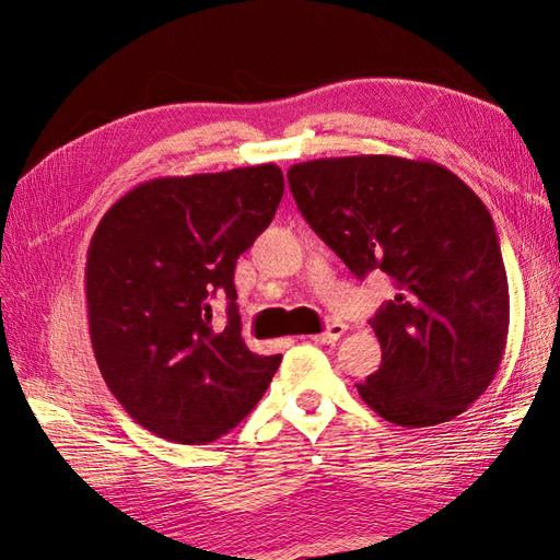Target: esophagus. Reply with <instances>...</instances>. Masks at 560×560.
Masks as SVG:
<instances>
[{
	"instance_id": "1",
	"label": "esophagus",
	"mask_w": 560,
	"mask_h": 560,
	"mask_svg": "<svg viewBox=\"0 0 560 560\" xmlns=\"http://www.w3.org/2000/svg\"><path fill=\"white\" fill-rule=\"evenodd\" d=\"M343 331H346V325H341V322H334V325H329L325 331H319V334H315V336H311L315 343H325V346H329V343H336L338 338L343 336Z\"/></svg>"
}]
</instances>
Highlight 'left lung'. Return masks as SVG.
I'll list each match as a JSON object with an SVG mask.
<instances>
[{
    "instance_id": "obj_1",
    "label": "left lung",
    "mask_w": 560,
    "mask_h": 560,
    "mask_svg": "<svg viewBox=\"0 0 560 560\" xmlns=\"http://www.w3.org/2000/svg\"><path fill=\"white\" fill-rule=\"evenodd\" d=\"M301 214L358 278L381 268L397 294L369 319L383 348L360 397L401 428L453 420L495 378L510 284L493 219L448 167L360 154L287 171Z\"/></svg>"
}]
</instances>
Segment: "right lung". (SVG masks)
Masks as SVG:
<instances>
[{
    "label": "right lung",
    "instance_id": "right-lung-1",
    "mask_svg": "<svg viewBox=\"0 0 560 560\" xmlns=\"http://www.w3.org/2000/svg\"><path fill=\"white\" fill-rule=\"evenodd\" d=\"M284 191L276 163L156 177L100 219L86 259L89 331L112 395L167 442L200 446L257 406L282 354L243 341L233 270ZM226 293L228 322L211 299Z\"/></svg>",
    "mask_w": 560,
    "mask_h": 560
}]
</instances>
